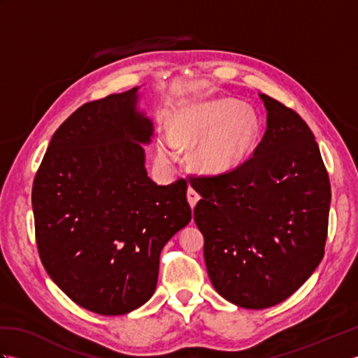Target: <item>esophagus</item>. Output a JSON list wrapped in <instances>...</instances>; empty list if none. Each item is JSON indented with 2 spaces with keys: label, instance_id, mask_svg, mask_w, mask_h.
<instances>
[{
  "label": "esophagus",
  "instance_id": "1",
  "mask_svg": "<svg viewBox=\"0 0 358 358\" xmlns=\"http://www.w3.org/2000/svg\"><path fill=\"white\" fill-rule=\"evenodd\" d=\"M199 200H200V194L196 192L194 187H189L187 189V201H189V204H191L192 209L195 208V204L199 203Z\"/></svg>",
  "mask_w": 358,
  "mask_h": 358
}]
</instances>
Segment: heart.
<instances>
[{"instance_id":"heart-1","label":"heart","mask_w":358,"mask_h":358,"mask_svg":"<svg viewBox=\"0 0 358 358\" xmlns=\"http://www.w3.org/2000/svg\"><path fill=\"white\" fill-rule=\"evenodd\" d=\"M260 135V118L232 98L196 101L183 106L175 115V129L159 135L163 159L177 158L180 144H199L194 163L204 172H224L240 166L254 150Z\"/></svg>"}]
</instances>
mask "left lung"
Instances as JSON below:
<instances>
[{"instance_id": "obj_1", "label": "left lung", "mask_w": 358, "mask_h": 358, "mask_svg": "<svg viewBox=\"0 0 358 358\" xmlns=\"http://www.w3.org/2000/svg\"><path fill=\"white\" fill-rule=\"evenodd\" d=\"M268 127L254 155L218 175L192 177L203 199L194 218L215 291L264 309L313 275L328 237L329 175L303 118L262 94Z\"/></svg>"}]
</instances>
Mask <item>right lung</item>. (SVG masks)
I'll return each mask as SVG.
<instances>
[{
    "label": "right lung",
    "mask_w": 358,
    "mask_h": 358,
    "mask_svg": "<svg viewBox=\"0 0 358 358\" xmlns=\"http://www.w3.org/2000/svg\"><path fill=\"white\" fill-rule=\"evenodd\" d=\"M136 90L89 101L57 129L32 186L44 269L81 308L123 315L157 287L159 254L192 218L181 178L158 186L144 169L154 127Z\"/></svg>",
    "instance_id": "1"
}]
</instances>
